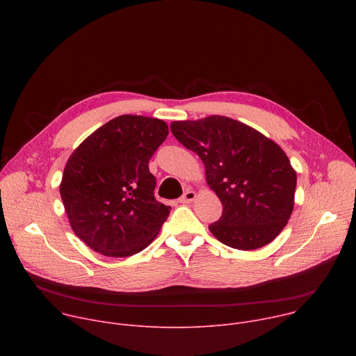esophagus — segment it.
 Instances as JSON below:
<instances>
[{"instance_id": "obj_1", "label": "esophagus", "mask_w": 356, "mask_h": 356, "mask_svg": "<svg viewBox=\"0 0 356 356\" xmlns=\"http://www.w3.org/2000/svg\"><path fill=\"white\" fill-rule=\"evenodd\" d=\"M195 197H197V193L194 191V190H187L184 194H183V197H180V202H191V201H194L195 200Z\"/></svg>"}]
</instances>
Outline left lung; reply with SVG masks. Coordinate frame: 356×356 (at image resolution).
I'll list each match as a JSON object with an SVG mask.
<instances>
[{"label": "left lung", "mask_w": 356, "mask_h": 356, "mask_svg": "<svg viewBox=\"0 0 356 356\" xmlns=\"http://www.w3.org/2000/svg\"><path fill=\"white\" fill-rule=\"evenodd\" d=\"M170 129L200 156L206 181L222 202L211 234L239 250L270 243L294 209L297 175L284 150L255 128L222 115L173 121Z\"/></svg>", "instance_id": "8db88e82"}]
</instances>
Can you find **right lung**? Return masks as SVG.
<instances>
[{
  "mask_svg": "<svg viewBox=\"0 0 356 356\" xmlns=\"http://www.w3.org/2000/svg\"><path fill=\"white\" fill-rule=\"evenodd\" d=\"M168 135L165 121L127 114L73 150L60 197L73 232L88 248L127 258L158 236L172 207L156 201V179L147 163Z\"/></svg>",
  "mask_w": 356,
  "mask_h": 356,
  "instance_id": "add662e5",
  "label": "right lung"
}]
</instances>
